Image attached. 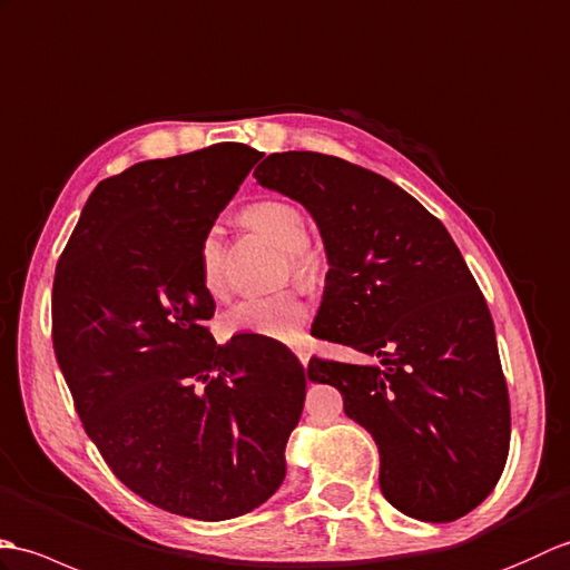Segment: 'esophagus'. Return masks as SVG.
Listing matches in <instances>:
<instances>
[{"label":"esophagus","mask_w":570,"mask_h":570,"mask_svg":"<svg viewBox=\"0 0 570 570\" xmlns=\"http://www.w3.org/2000/svg\"><path fill=\"white\" fill-rule=\"evenodd\" d=\"M295 353H297V358H299V363H302V365H307V363H309V351H307V348H302V346H299V348H295Z\"/></svg>","instance_id":"34e87169"}]
</instances>
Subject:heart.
Instances as JSON below:
<instances>
[{
  "instance_id": "obj_1",
  "label": "heart",
  "mask_w": 570,
  "mask_h": 570,
  "mask_svg": "<svg viewBox=\"0 0 570 570\" xmlns=\"http://www.w3.org/2000/svg\"><path fill=\"white\" fill-rule=\"evenodd\" d=\"M246 222L253 229L268 236L271 242L289 253L297 277H314L320 271L317 250L307 246L309 226L305 214L293 202L285 199H265L256 202L246 209ZM224 250L217 232H209L199 244V283L212 297L224 295ZM307 305L299 295L283 289V293L253 295L222 317V332L226 336H263L273 341H297L302 326L307 322Z\"/></svg>"
}]
</instances>
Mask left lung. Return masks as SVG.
<instances>
[{
  "mask_svg": "<svg viewBox=\"0 0 570 570\" xmlns=\"http://www.w3.org/2000/svg\"><path fill=\"white\" fill-rule=\"evenodd\" d=\"M256 183L309 212L326 253L312 334L375 363L312 358L381 453L385 500L422 522H453L498 485L510 397L495 326L446 226L383 175L287 150Z\"/></svg>",
  "mask_w": 570,
  "mask_h": 570,
  "instance_id": "left-lung-1",
  "label": "left lung"
}]
</instances>
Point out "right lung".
<instances>
[{"label":"right lung","instance_id":"obj_1","mask_svg":"<svg viewBox=\"0 0 570 570\" xmlns=\"http://www.w3.org/2000/svg\"><path fill=\"white\" fill-rule=\"evenodd\" d=\"M263 154L217 144L95 187L53 281V348L85 432L121 483L199 522L283 485L307 375L281 341L207 332L199 244Z\"/></svg>","mask_w":570,"mask_h":570}]
</instances>
